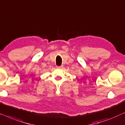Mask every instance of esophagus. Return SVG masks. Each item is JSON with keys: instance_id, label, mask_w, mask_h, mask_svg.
Segmentation results:
<instances>
[{"instance_id": "1", "label": "esophagus", "mask_w": 125, "mask_h": 125, "mask_svg": "<svg viewBox=\"0 0 125 125\" xmlns=\"http://www.w3.org/2000/svg\"><path fill=\"white\" fill-rule=\"evenodd\" d=\"M56 67H57V68H61L62 67V66H56Z\"/></svg>"}]
</instances>
